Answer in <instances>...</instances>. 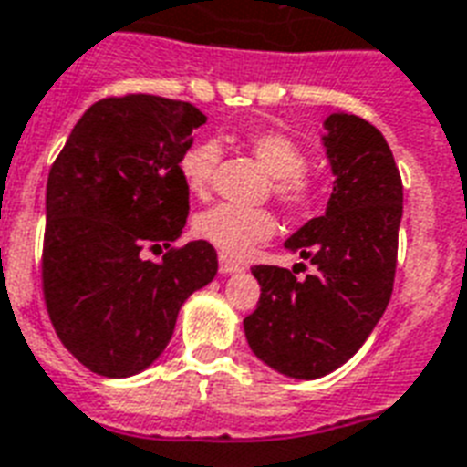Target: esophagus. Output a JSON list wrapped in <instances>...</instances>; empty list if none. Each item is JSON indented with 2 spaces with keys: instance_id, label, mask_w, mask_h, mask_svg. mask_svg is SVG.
Returning <instances> with one entry per match:
<instances>
[{
  "instance_id": "1",
  "label": "esophagus",
  "mask_w": 467,
  "mask_h": 467,
  "mask_svg": "<svg viewBox=\"0 0 467 467\" xmlns=\"http://www.w3.org/2000/svg\"><path fill=\"white\" fill-rule=\"evenodd\" d=\"M218 264H220V274H223V276H230V274H237V271H242L240 264L233 262V259H227L225 254H220Z\"/></svg>"
}]
</instances>
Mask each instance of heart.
Returning <instances> with one entry per match:
<instances>
[{
  "label": "heart",
  "mask_w": 467,
  "mask_h": 467,
  "mask_svg": "<svg viewBox=\"0 0 467 467\" xmlns=\"http://www.w3.org/2000/svg\"><path fill=\"white\" fill-rule=\"evenodd\" d=\"M249 152L271 176L274 196L291 211H306L317 198V186L306 174V150L288 135L252 133L247 138ZM220 160V145L213 140L198 142L182 157V179L191 193H205L211 186ZM196 234L211 242L227 256H244L249 249L274 233V215L266 208H244L234 203H218L196 218Z\"/></svg>",
  "instance_id": "obj_1"
}]
</instances>
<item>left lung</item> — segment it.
<instances>
[{
	"instance_id": "left-lung-1",
	"label": "left lung",
	"mask_w": 467,
	"mask_h": 467,
	"mask_svg": "<svg viewBox=\"0 0 467 467\" xmlns=\"http://www.w3.org/2000/svg\"><path fill=\"white\" fill-rule=\"evenodd\" d=\"M322 148L334 174L325 215L284 244L312 274L254 266L262 296L244 319L256 358L296 380L327 376L363 347L390 303L398 264L402 179L383 133L337 111L325 119Z\"/></svg>"
}]
</instances>
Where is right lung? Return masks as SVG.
<instances>
[{
  "mask_svg": "<svg viewBox=\"0 0 467 467\" xmlns=\"http://www.w3.org/2000/svg\"><path fill=\"white\" fill-rule=\"evenodd\" d=\"M196 106L152 94L101 99L72 128L47 174L43 296L55 332L91 373L128 378L167 348L191 293L218 274L203 240L161 262L189 215L182 157L203 126Z\"/></svg>",
  "mask_w": 467,
  "mask_h": 467,
  "instance_id": "add662e5",
  "label": "right lung"
}]
</instances>
